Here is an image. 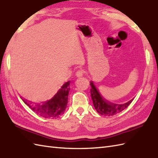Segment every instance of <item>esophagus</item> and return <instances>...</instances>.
<instances>
[{
    "mask_svg": "<svg viewBox=\"0 0 158 158\" xmlns=\"http://www.w3.org/2000/svg\"><path fill=\"white\" fill-rule=\"evenodd\" d=\"M84 73H85V72H84L83 70H80L76 72V76L78 77V78H80V77H82V76H84Z\"/></svg>",
    "mask_w": 158,
    "mask_h": 158,
    "instance_id": "obj_1",
    "label": "esophagus"
}]
</instances>
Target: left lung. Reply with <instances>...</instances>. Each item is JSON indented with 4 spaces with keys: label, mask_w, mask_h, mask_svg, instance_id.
Segmentation results:
<instances>
[{
    "label": "left lung",
    "mask_w": 158,
    "mask_h": 158,
    "mask_svg": "<svg viewBox=\"0 0 158 158\" xmlns=\"http://www.w3.org/2000/svg\"><path fill=\"white\" fill-rule=\"evenodd\" d=\"M90 95L92 97V102H93V105L96 110L102 115H105V116H113V115L116 114L118 113L121 112V111L125 109L127 107L133 100H131L129 102L121 104V105H118V104H115L110 102L108 101H106L104 98H102L101 94H99L97 88L94 85L93 82H90Z\"/></svg>",
    "instance_id": "1"
}]
</instances>
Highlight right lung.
<instances>
[{
  "label": "right lung",
  "instance_id": "add662e5",
  "mask_svg": "<svg viewBox=\"0 0 158 158\" xmlns=\"http://www.w3.org/2000/svg\"><path fill=\"white\" fill-rule=\"evenodd\" d=\"M69 91L70 81L65 83L52 99L43 102L41 105L31 106L29 103L28 104L24 100L23 101L31 109L41 117L47 118H57L64 113L66 109Z\"/></svg>",
  "mask_w": 158,
  "mask_h": 158
}]
</instances>
